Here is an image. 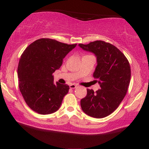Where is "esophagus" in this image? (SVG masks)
I'll return each instance as SVG.
<instances>
[{"label":"esophagus","mask_w":149,"mask_h":149,"mask_svg":"<svg viewBox=\"0 0 149 149\" xmlns=\"http://www.w3.org/2000/svg\"><path fill=\"white\" fill-rule=\"evenodd\" d=\"M76 87H77V86L75 85H74V84L70 85V89H75V88H76Z\"/></svg>","instance_id":"34e87169"}]
</instances>
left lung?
<instances>
[{
  "mask_svg": "<svg viewBox=\"0 0 149 149\" xmlns=\"http://www.w3.org/2000/svg\"><path fill=\"white\" fill-rule=\"evenodd\" d=\"M78 46L97 58L93 77L100 87L95 93L87 90V96L81 100V107L89 116L104 118L116 109L127 91L131 79L129 62L118 48L108 42L96 41Z\"/></svg>",
  "mask_w": 149,
  "mask_h": 149,
  "instance_id": "1",
  "label": "left lung"
}]
</instances>
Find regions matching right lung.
<instances>
[{
	"label": "right lung",
	"instance_id": "1",
	"mask_svg": "<svg viewBox=\"0 0 149 149\" xmlns=\"http://www.w3.org/2000/svg\"><path fill=\"white\" fill-rule=\"evenodd\" d=\"M76 45L40 39L29 45L22 54L17 67L19 91L35 112L46 115L60 108L70 87L54 83L52 74L61 67L63 59Z\"/></svg>",
	"mask_w": 149,
	"mask_h": 149
}]
</instances>
